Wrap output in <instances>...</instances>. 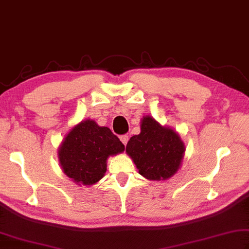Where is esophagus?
Returning a JSON list of instances; mask_svg holds the SVG:
<instances>
[{"label":"esophagus","instance_id":"esophagus-1","mask_svg":"<svg viewBox=\"0 0 249 249\" xmlns=\"http://www.w3.org/2000/svg\"><path fill=\"white\" fill-rule=\"evenodd\" d=\"M120 140H121L122 143H124V145H127V143H128V141H129V137L127 136V134H124V136L120 137Z\"/></svg>","mask_w":249,"mask_h":249}]
</instances>
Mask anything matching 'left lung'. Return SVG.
<instances>
[{"mask_svg":"<svg viewBox=\"0 0 249 249\" xmlns=\"http://www.w3.org/2000/svg\"><path fill=\"white\" fill-rule=\"evenodd\" d=\"M125 152L140 175L150 180H166L180 167L185 145L173 129L145 116L141 121L140 134L130 139Z\"/></svg>","mask_w":249,"mask_h":249,"instance_id":"1","label":"left lung"}]
</instances>
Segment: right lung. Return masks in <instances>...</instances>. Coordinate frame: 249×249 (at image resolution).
<instances>
[{"label":"right lung","instance_id":"obj_1","mask_svg":"<svg viewBox=\"0 0 249 249\" xmlns=\"http://www.w3.org/2000/svg\"><path fill=\"white\" fill-rule=\"evenodd\" d=\"M124 151V145L110 129L87 119L70 130L58 155L65 175L77 185L90 186L105 176L109 156Z\"/></svg>","mask_w":249,"mask_h":249}]
</instances>
